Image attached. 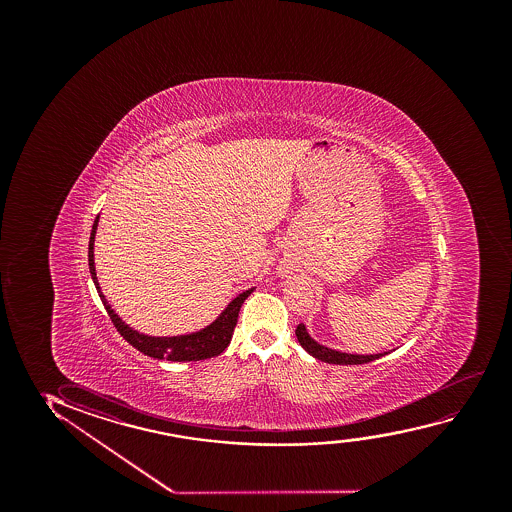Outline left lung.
Here are the masks:
<instances>
[{
  "mask_svg": "<svg viewBox=\"0 0 512 512\" xmlns=\"http://www.w3.org/2000/svg\"><path fill=\"white\" fill-rule=\"evenodd\" d=\"M295 336H297V339H299V343H301L302 348L308 351L311 357L318 358V360L327 362V364H367V362H372V360L385 357L386 355V351L385 353H378V355H353V353H343V351L330 350V348H327V346L316 343L315 339L309 336L308 330H306V325H304V323H299V325H297V329H295Z\"/></svg>",
  "mask_w": 512,
  "mask_h": 512,
  "instance_id": "left-lung-1",
  "label": "left lung"
}]
</instances>
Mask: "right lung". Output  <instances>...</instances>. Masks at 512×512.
Masks as SVG:
<instances>
[{"instance_id":"1","label":"right lung","mask_w":512,"mask_h":512,"mask_svg":"<svg viewBox=\"0 0 512 512\" xmlns=\"http://www.w3.org/2000/svg\"><path fill=\"white\" fill-rule=\"evenodd\" d=\"M98 222L99 215L92 224L91 238H89V271H91L92 281L96 285L99 297L105 304L106 313L110 316L115 329L119 330L120 336L124 337L127 343L133 344L134 348L141 351L143 355L159 358V360L166 358L171 362H197V360H206V358L220 355L231 343L232 332L238 323L239 309L243 306L246 297L252 294L253 288L245 290L236 299H232L217 320L199 332L173 337H152L140 334L138 330L131 329L129 325L120 320V316L113 311L99 287L96 267H94V236H96Z\"/></svg>"}]
</instances>
